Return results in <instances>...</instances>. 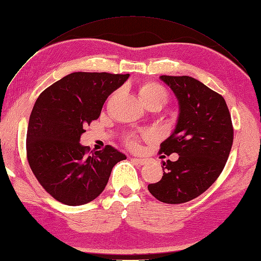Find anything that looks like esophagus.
<instances>
[{
  "label": "esophagus",
  "mask_w": 261,
  "mask_h": 261,
  "mask_svg": "<svg viewBox=\"0 0 261 261\" xmlns=\"http://www.w3.org/2000/svg\"><path fill=\"white\" fill-rule=\"evenodd\" d=\"M131 160H132V161H135L136 163H138V164H141V165H143V164H144V163L146 162L144 159H138V158H132Z\"/></svg>",
  "instance_id": "obj_1"
}]
</instances>
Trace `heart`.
<instances>
[{"label": "heart", "instance_id": "heart-1", "mask_svg": "<svg viewBox=\"0 0 261 261\" xmlns=\"http://www.w3.org/2000/svg\"><path fill=\"white\" fill-rule=\"evenodd\" d=\"M141 97L142 100H148L152 98H156V97H162L166 100V97H168V93H166V90L163 88L162 86H160L158 84L151 83V84H146L145 86L142 87L141 89ZM146 137H151L152 133L151 132H146L145 133ZM126 142L131 146V148H137L138 146V139L135 136H130L126 140Z\"/></svg>", "mask_w": 261, "mask_h": 261}]
</instances>
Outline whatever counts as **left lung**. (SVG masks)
I'll use <instances>...</instances> for the list:
<instances>
[{"instance_id":"1","label":"left lung","mask_w":261,"mask_h":261,"mask_svg":"<svg viewBox=\"0 0 261 261\" xmlns=\"http://www.w3.org/2000/svg\"><path fill=\"white\" fill-rule=\"evenodd\" d=\"M178 100L174 131L161 143L160 152L177 153L178 160L162 161L163 176L149 184L160 202L182 204L196 198L222 173L233 140L230 113L225 99L189 76H160Z\"/></svg>"}]
</instances>
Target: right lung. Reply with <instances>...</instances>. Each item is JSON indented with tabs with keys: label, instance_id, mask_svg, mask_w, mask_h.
<instances>
[{
	"label": "right lung",
	"instance_id": "1",
	"mask_svg": "<svg viewBox=\"0 0 261 261\" xmlns=\"http://www.w3.org/2000/svg\"><path fill=\"white\" fill-rule=\"evenodd\" d=\"M129 73L72 72L46 88L33 107L26 135L31 169L58 202L79 206L105 190L112 168L125 160L111 145L88 153L79 143L85 128L97 120L111 93Z\"/></svg>",
	"mask_w": 261,
	"mask_h": 261
}]
</instances>
